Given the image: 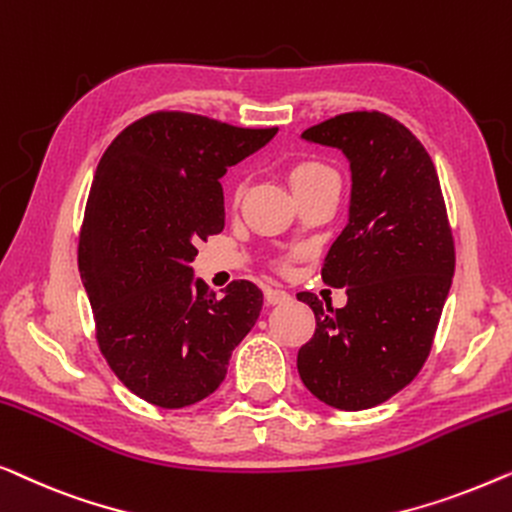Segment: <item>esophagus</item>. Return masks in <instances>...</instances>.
<instances>
[{
    "instance_id": "34e87169",
    "label": "esophagus",
    "mask_w": 512,
    "mask_h": 512,
    "mask_svg": "<svg viewBox=\"0 0 512 512\" xmlns=\"http://www.w3.org/2000/svg\"><path fill=\"white\" fill-rule=\"evenodd\" d=\"M264 299H266V304L276 306V304H287V301H290L292 297H290V292L280 290V287H266Z\"/></svg>"
}]
</instances>
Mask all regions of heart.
Returning a JSON list of instances; mask_svg holds the SVG:
<instances>
[{
  "instance_id": "obj_1",
  "label": "heart",
  "mask_w": 512,
  "mask_h": 512,
  "mask_svg": "<svg viewBox=\"0 0 512 512\" xmlns=\"http://www.w3.org/2000/svg\"><path fill=\"white\" fill-rule=\"evenodd\" d=\"M334 178H336L334 169L327 167L325 162L315 160V157H304V160H297L290 167V185L294 194L325 181H334Z\"/></svg>"
}]
</instances>
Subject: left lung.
<instances>
[{
	"label": "left lung",
	"instance_id": "1",
	"mask_svg": "<svg viewBox=\"0 0 512 512\" xmlns=\"http://www.w3.org/2000/svg\"><path fill=\"white\" fill-rule=\"evenodd\" d=\"M301 139L343 150L352 192L348 225L322 264V280L345 287L348 304L297 294L315 313L297 369L327 406L373 408L420 373L448 299L455 241L441 183L415 134L380 111L341 113Z\"/></svg>",
	"mask_w": 512,
	"mask_h": 512
}]
</instances>
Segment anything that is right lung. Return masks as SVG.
<instances>
[{
    "label": "right lung",
    "instance_id": "obj_1",
    "mask_svg": "<svg viewBox=\"0 0 512 512\" xmlns=\"http://www.w3.org/2000/svg\"><path fill=\"white\" fill-rule=\"evenodd\" d=\"M278 127L248 129L157 111L115 136L97 164L78 271L97 343L120 383L160 408L218 390L229 357L262 311V290L234 280L218 299L190 262L225 227L220 178Z\"/></svg>",
    "mask_w": 512,
    "mask_h": 512
}]
</instances>
